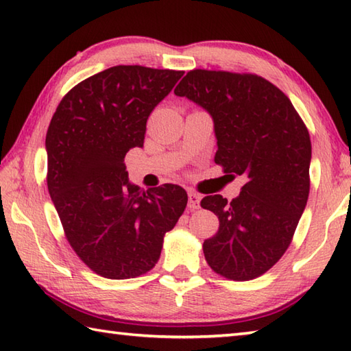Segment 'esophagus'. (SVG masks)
<instances>
[{
	"label": "esophagus",
	"mask_w": 351,
	"mask_h": 351,
	"mask_svg": "<svg viewBox=\"0 0 351 351\" xmlns=\"http://www.w3.org/2000/svg\"><path fill=\"white\" fill-rule=\"evenodd\" d=\"M189 208L190 210H199L200 208V195L195 191H189Z\"/></svg>",
	"instance_id": "esophagus-1"
}]
</instances>
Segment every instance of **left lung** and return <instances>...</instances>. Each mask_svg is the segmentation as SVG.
<instances>
[{
  "mask_svg": "<svg viewBox=\"0 0 351 351\" xmlns=\"http://www.w3.org/2000/svg\"><path fill=\"white\" fill-rule=\"evenodd\" d=\"M175 95L210 113L214 161L247 180L230 202L220 195L200 202L220 221L217 234L204 241L206 263L228 279H255L285 253L306 206L308 128L285 93L252 73L195 69Z\"/></svg>",
  "mask_w": 351,
  "mask_h": 351,
  "instance_id": "8db88e82",
  "label": "left lung"
}]
</instances>
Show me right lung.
I'll return each mask as SVG.
<instances>
[{
	"label": "right lung",
	"instance_id": "1",
	"mask_svg": "<svg viewBox=\"0 0 351 351\" xmlns=\"http://www.w3.org/2000/svg\"><path fill=\"white\" fill-rule=\"evenodd\" d=\"M182 71L113 66L81 81L58 104L45 140L48 191L71 247L96 274L137 278L156 264L164 235L187 206V191L140 190L125 155L145 141L152 110Z\"/></svg>",
	"mask_w": 351,
	"mask_h": 351
}]
</instances>
